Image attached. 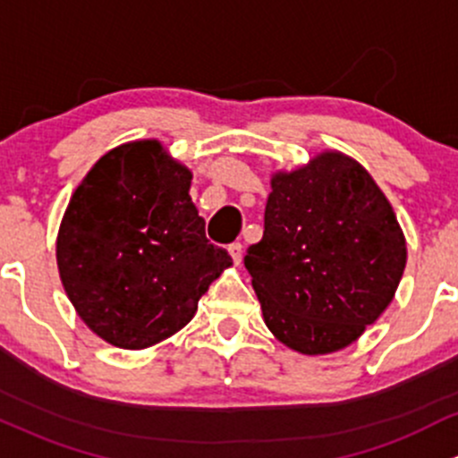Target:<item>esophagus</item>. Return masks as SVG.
<instances>
[{
    "label": "esophagus",
    "instance_id": "1",
    "mask_svg": "<svg viewBox=\"0 0 458 458\" xmlns=\"http://www.w3.org/2000/svg\"><path fill=\"white\" fill-rule=\"evenodd\" d=\"M229 253H231V258H233L235 264L242 262V244H240V242L229 244Z\"/></svg>",
    "mask_w": 458,
    "mask_h": 458
}]
</instances>
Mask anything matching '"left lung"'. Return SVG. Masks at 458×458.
Here are the masks:
<instances>
[{
	"instance_id": "1",
	"label": "left lung",
	"mask_w": 458,
	"mask_h": 458,
	"mask_svg": "<svg viewBox=\"0 0 458 458\" xmlns=\"http://www.w3.org/2000/svg\"><path fill=\"white\" fill-rule=\"evenodd\" d=\"M388 198L357 160L322 152L271 178L264 235L244 267L264 324L301 355H327L377 322L405 268Z\"/></svg>"
}]
</instances>
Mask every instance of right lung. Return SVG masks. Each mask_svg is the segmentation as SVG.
<instances>
[{"mask_svg":"<svg viewBox=\"0 0 458 458\" xmlns=\"http://www.w3.org/2000/svg\"><path fill=\"white\" fill-rule=\"evenodd\" d=\"M190 185V169L158 140H131L98 158L70 198L56 235L61 284L112 346L140 351L172 337L231 267L207 240Z\"/></svg>","mask_w":458,"mask_h":458,"instance_id":"obj_1","label":"right lung"}]
</instances>
